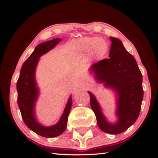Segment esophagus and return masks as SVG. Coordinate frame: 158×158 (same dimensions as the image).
Returning a JSON list of instances; mask_svg holds the SVG:
<instances>
[{
	"instance_id": "esophagus-1",
	"label": "esophagus",
	"mask_w": 158,
	"mask_h": 158,
	"mask_svg": "<svg viewBox=\"0 0 158 158\" xmlns=\"http://www.w3.org/2000/svg\"><path fill=\"white\" fill-rule=\"evenodd\" d=\"M80 86H81V88H82V87H83V88H84V87H86V85L85 83H84V82H81V83L80 84Z\"/></svg>"
}]
</instances>
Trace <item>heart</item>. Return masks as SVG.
I'll list each match as a JSON object with an SVG mask.
<instances>
[{"label":"heart","instance_id":"b5f03b06","mask_svg":"<svg viewBox=\"0 0 158 158\" xmlns=\"http://www.w3.org/2000/svg\"><path fill=\"white\" fill-rule=\"evenodd\" d=\"M69 48L73 55L85 56L90 55L96 60H100L106 55L109 46L104 40L96 37H84L74 39Z\"/></svg>","mask_w":158,"mask_h":158}]
</instances>
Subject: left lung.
<instances>
[{
	"label": "left lung",
	"mask_w": 158,
	"mask_h": 158,
	"mask_svg": "<svg viewBox=\"0 0 158 158\" xmlns=\"http://www.w3.org/2000/svg\"><path fill=\"white\" fill-rule=\"evenodd\" d=\"M110 40L109 58L91 66L89 72L96 81L116 93V122L108 121L95 96L90 91L88 93L99 128L115 135L130 128L139 116L143 98V77L135 58L125 49L122 42L113 37Z\"/></svg>",
	"instance_id": "1"
}]
</instances>
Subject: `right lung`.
<instances>
[{"mask_svg": "<svg viewBox=\"0 0 158 158\" xmlns=\"http://www.w3.org/2000/svg\"><path fill=\"white\" fill-rule=\"evenodd\" d=\"M61 41V38H55L38 44L23 63L17 81L18 104L24 123L30 130L45 138L56 137L64 133L72 105V96H70L60 119L53 126H43L37 121L35 116V105L40 94L35 72L40 57L53 49Z\"/></svg>", "mask_w": 158, "mask_h": 158, "instance_id": "obj_1", "label": "right lung"}]
</instances>
